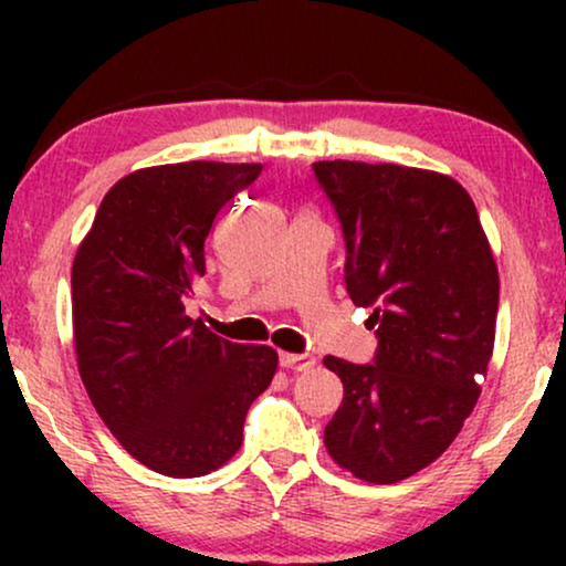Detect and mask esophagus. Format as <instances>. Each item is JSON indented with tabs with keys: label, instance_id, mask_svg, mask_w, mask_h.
Returning <instances> with one entry per match:
<instances>
[{
	"label": "esophagus",
	"instance_id": "obj_1",
	"mask_svg": "<svg viewBox=\"0 0 566 566\" xmlns=\"http://www.w3.org/2000/svg\"><path fill=\"white\" fill-rule=\"evenodd\" d=\"M281 366L289 368V370H308L314 368V358L308 353H281Z\"/></svg>",
	"mask_w": 566,
	"mask_h": 566
}]
</instances>
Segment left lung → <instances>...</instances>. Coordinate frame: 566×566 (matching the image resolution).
<instances>
[{
    "mask_svg": "<svg viewBox=\"0 0 566 566\" xmlns=\"http://www.w3.org/2000/svg\"><path fill=\"white\" fill-rule=\"evenodd\" d=\"M314 177L343 227L347 293L378 337L366 366L324 358L345 386L324 446L358 479L394 484L436 461L476 405L497 265L453 177L345 159L316 161Z\"/></svg>",
    "mask_w": 566,
    "mask_h": 566,
    "instance_id": "left-lung-1",
    "label": "left lung"
}]
</instances>
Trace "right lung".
<instances>
[{
	"mask_svg": "<svg viewBox=\"0 0 566 566\" xmlns=\"http://www.w3.org/2000/svg\"><path fill=\"white\" fill-rule=\"evenodd\" d=\"M262 165L182 161L138 169L107 190L72 268L74 347L97 415L165 476H203L242 446L247 409L277 353L234 345L185 304L206 273L216 213Z\"/></svg>",
	"mask_w": 566,
	"mask_h": 566,
	"instance_id": "1",
	"label": "right lung"
}]
</instances>
